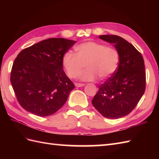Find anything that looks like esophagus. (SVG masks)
<instances>
[{
  "instance_id": "esophagus-1",
  "label": "esophagus",
  "mask_w": 159,
  "mask_h": 159,
  "mask_svg": "<svg viewBox=\"0 0 159 159\" xmlns=\"http://www.w3.org/2000/svg\"><path fill=\"white\" fill-rule=\"evenodd\" d=\"M85 85V84L83 83H75V86L76 87H81Z\"/></svg>"
}]
</instances>
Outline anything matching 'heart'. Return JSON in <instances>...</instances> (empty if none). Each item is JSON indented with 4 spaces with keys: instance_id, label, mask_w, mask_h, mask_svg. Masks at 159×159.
Instances as JSON below:
<instances>
[{
    "instance_id": "1",
    "label": "heart",
    "mask_w": 159,
    "mask_h": 159,
    "mask_svg": "<svg viewBox=\"0 0 159 159\" xmlns=\"http://www.w3.org/2000/svg\"><path fill=\"white\" fill-rule=\"evenodd\" d=\"M76 55L66 52L62 57V66L67 76L76 79L84 67L87 70L81 76L85 81H92L100 76L105 79L112 76L117 69L120 54L113 46H106L102 43L87 41L75 46Z\"/></svg>"
}]
</instances>
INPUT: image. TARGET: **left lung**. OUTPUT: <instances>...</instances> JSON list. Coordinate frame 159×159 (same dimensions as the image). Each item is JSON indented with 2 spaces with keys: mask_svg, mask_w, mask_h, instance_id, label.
<instances>
[{
  "mask_svg": "<svg viewBox=\"0 0 159 159\" xmlns=\"http://www.w3.org/2000/svg\"><path fill=\"white\" fill-rule=\"evenodd\" d=\"M113 43L120 54L117 69L112 76L99 86L92 101L102 116L118 119L133 111L146 89V72L141 54L133 44L120 36L99 35Z\"/></svg>",
  "mask_w": 159,
  "mask_h": 159,
  "instance_id": "8db88e82",
  "label": "left lung"
}]
</instances>
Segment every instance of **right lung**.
<instances>
[{
    "label": "right lung",
    "mask_w": 159,
    "mask_h": 159,
    "mask_svg": "<svg viewBox=\"0 0 159 159\" xmlns=\"http://www.w3.org/2000/svg\"><path fill=\"white\" fill-rule=\"evenodd\" d=\"M76 42L50 38L18 54L13 63L10 80L23 109L46 117L63 106L74 85L63 70L62 57Z\"/></svg>",
    "instance_id": "obj_1"
}]
</instances>
